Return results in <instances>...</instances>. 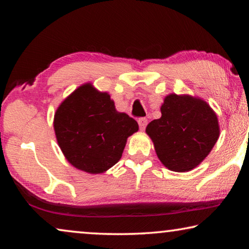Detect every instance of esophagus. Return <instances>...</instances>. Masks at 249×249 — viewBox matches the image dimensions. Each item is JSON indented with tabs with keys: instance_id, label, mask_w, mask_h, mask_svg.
Listing matches in <instances>:
<instances>
[{
	"instance_id": "1",
	"label": "esophagus",
	"mask_w": 249,
	"mask_h": 249,
	"mask_svg": "<svg viewBox=\"0 0 249 249\" xmlns=\"http://www.w3.org/2000/svg\"><path fill=\"white\" fill-rule=\"evenodd\" d=\"M138 125H140V128L142 130L145 129V127L147 126V120L145 117H141V119H138Z\"/></svg>"
}]
</instances>
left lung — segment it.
I'll return each mask as SVG.
<instances>
[{
    "label": "left lung",
    "instance_id": "obj_1",
    "mask_svg": "<svg viewBox=\"0 0 249 249\" xmlns=\"http://www.w3.org/2000/svg\"><path fill=\"white\" fill-rule=\"evenodd\" d=\"M160 111L161 117L146 127L159 160L172 171L192 170L220 136L215 112L199 98L174 93L166 96Z\"/></svg>",
    "mask_w": 249,
    "mask_h": 249
}]
</instances>
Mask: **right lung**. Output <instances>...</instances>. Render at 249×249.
<instances>
[{
	"label": "right lung",
	"mask_w": 249,
	"mask_h": 249,
	"mask_svg": "<svg viewBox=\"0 0 249 249\" xmlns=\"http://www.w3.org/2000/svg\"><path fill=\"white\" fill-rule=\"evenodd\" d=\"M53 128L66 159L77 169L94 175L119 161L127 137L137 132L138 124L116 111L107 92L86 83L59 105Z\"/></svg>",
	"instance_id": "add662e5"
}]
</instances>
